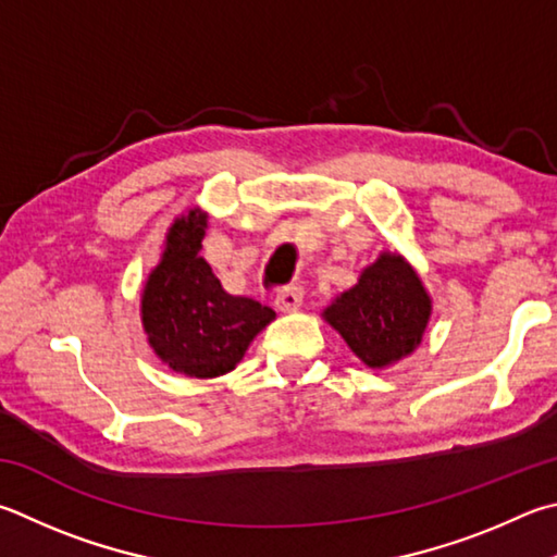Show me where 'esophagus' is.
<instances>
[{
    "label": "esophagus",
    "instance_id": "1",
    "mask_svg": "<svg viewBox=\"0 0 557 557\" xmlns=\"http://www.w3.org/2000/svg\"><path fill=\"white\" fill-rule=\"evenodd\" d=\"M275 307L280 311H297L301 307V289L299 287H282L275 295Z\"/></svg>",
    "mask_w": 557,
    "mask_h": 557
}]
</instances>
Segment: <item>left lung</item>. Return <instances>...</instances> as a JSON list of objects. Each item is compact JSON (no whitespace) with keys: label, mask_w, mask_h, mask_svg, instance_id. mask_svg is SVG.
<instances>
[{"label":"left lung","mask_w":557,"mask_h":557,"mask_svg":"<svg viewBox=\"0 0 557 557\" xmlns=\"http://www.w3.org/2000/svg\"><path fill=\"white\" fill-rule=\"evenodd\" d=\"M433 301L419 272L397 250H382L358 282L321 311L362 366L389 368L421 346Z\"/></svg>","instance_id":"1"}]
</instances>
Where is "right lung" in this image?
Segmentation results:
<instances>
[{
    "mask_svg": "<svg viewBox=\"0 0 557 557\" xmlns=\"http://www.w3.org/2000/svg\"><path fill=\"white\" fill-rule=\"evenodd\" d=\"M209 214L191 207L170 224L165 248L140 292V323L148 346L173 372L221 377L244 360L252 338L275 311L221 287L199 256Z\"/></svg>",
    "mask_w": 557,
    "mask_h": 557,
    "instance_id": "1",
    "label": "right lung"
}]
</instances>
